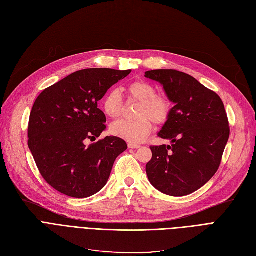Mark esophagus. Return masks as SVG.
<instances>
[{"label":"esophagus","instance_id":"esophagus-1","mask_svg":"<svg viewBox=\"0 0 256 256\" xmlns=\"http://www.w3.org/2000/svg\"><path fill=\"white\" fill-rule=\"evenodd\" d=\"M128 148H139L140 144H128Z\"/></svg>","mask_w":256,"mask_h":256}]
</instances>
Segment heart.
<instances>
[{
    "instance_id": "b5f03b06",
    "label": "heart",
    "mask_w": 256,
    "mask_h": 256,
    "mask_svg": "<svg viewBox=\"0 0 256 256\" xmlns=\"http://www.w3.org/2000/svg\"><path fill=\"white\" fill-rule=\"evenodd\" d=\"M128 97L139 101L137 119H121L110 126L112 135L124 139L132 144H139L152 132V120L156 124H164L171 116L173 103L164 94H156V88L144 80H136L126 86ZM102 108L112 119L118 118L124 108V102L117 90H110L102 99Z\"/></svg>"
}]
</instances>
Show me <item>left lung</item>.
<instances>
[{
  "instance_id": "left-lung-1",
  "label": "left lung",
  "mask_w": 256,
  "mask_h": 256,
  "mask_svg": "<svg viewBox=\"0 0 256 256\" xmlns=\"http://www.w3.org/2000/svg\"><path fill=\"white\" fill-rule=\"evenodd\" d=\"M144 76L162 83L175 103L158 134L172 146H150L148 180L164 194L188 195L209 182L220 166L230 136L224 106L218 94L188 74L155 70Z\"/></svg>"
}]
</instances>
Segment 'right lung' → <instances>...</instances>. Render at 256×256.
<instances>
[{
  "instance_id": "1",
  "label": "right lung",
  "mask_w": 256,
  "mask_h": 256,
  "mask_svg": "<svg viewBox=\"0 0 256 256\" xmlns=\"http://www.w3.org/2000/svg\"><path fill=\"white\" fill-rule=\"evenodd\" d=\"M130 70L88 68L72 72L36 98L28 123V146L45 182L56 191L86 198L106 184L116 158L128 148L106 136V117L98 108L106 92Z\"/></svg>"
}]
</instances>
